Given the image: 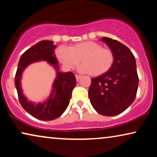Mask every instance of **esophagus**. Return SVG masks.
Masks as SVG:
<instances>
[{"mask_svg":"<svg viewBox=\"0 0 157 157\" xmlns=\"http://www.w3.org/2000/svg\"><path fill=\"white\" fill-rule=\"evenodd\" d=\"M81 78V76H79V75H76V81H78L79 79Z\"/></svg>","mask_w":157,"mask_h":157,"instance_id":"obj_1","label":"esophagus"}]
</instances>
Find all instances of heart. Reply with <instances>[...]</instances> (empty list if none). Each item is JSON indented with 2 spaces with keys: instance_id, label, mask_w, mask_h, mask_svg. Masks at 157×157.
<instances>
[{
  "instance_id": "heart-1",
  "label": "heart",
  "mask_w": 157,
  "mask_h": 157,
  "mask_svg": "<svg viewBox=\"0 0 157 157\" xmlns=\"http://www.w3.org/2000/svg\"><path fill=\"white\" fill-rule=\"evenodd\" d=\"M56 56L67 68H74L79 62V71L98 76L106 73L111 68L114 56L111 50L102 48L94 41H84L74 44L69 48L61 46L57 49Z\"/></svg>"
}]
</instances>
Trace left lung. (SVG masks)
I'll list each match as a JSON object with an SVG mask.
<instances>
[{"label": "left lung", "mask_w": 157, "mask_h": 157, "mask_svg": "<svg viewBox=\"0 0 157 157\" xmlns=\"http://www.w3.org/2000/svg\"><path fill=\"white\" fill-rule=\"evenodd\" d=\"M114 56L111 68L91 78L90 102L100 114L113 117L126 110L134 102L139 85L136 60L130 49L117 40L103 37Z\"/></svg>", "instance_id": "obj_1"}]
</instances>
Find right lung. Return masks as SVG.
<instances>
[{"label": "right lung", "mask_w": 157, "mask_h": 157, "mask_svg": "<svg viewBox=\"0 0 157 157\" xmlns=\"http://www.w3.org/2000/svg\"><path fill=\"white\" fill-rule=\"evenodd\" d=\"M56 47L52 40H41L25 51L19 60L15 77V85L21 106L32 117L42 121H51L63 114L69 104L72 91L76 83L74 73L59 71V61L54 53ZM42 60L46 61L55 68L57 76L47 100L36 103L29 101L24 96L21 78L23 71L30 64Z\"/></svg>", "instance_id": "1"}]
</instances>
